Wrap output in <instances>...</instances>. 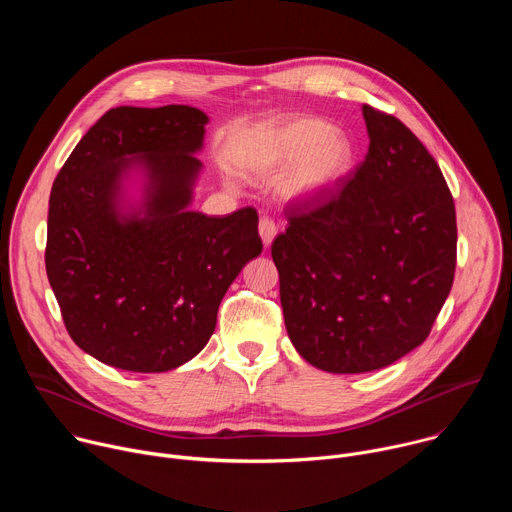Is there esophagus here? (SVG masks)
<instances>
[{
	"label": "esophagus",
	"instance_id": "1",
	"mask_svg": "<svg viewBox=\"0 0 512 512\" xmlns=\"http://www.w3.org/2000/svg\"><path fill=\"white\" fill-rule=\"evenodd\" d=\"M259 235H261L263 245L269 247L271 241H273L275 235H277V225H275L273 218H269V216H261V218H259Z\"/></svg>",
	"mask_w": 512,
	"mask_h": 512
}]
</instances>
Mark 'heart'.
<instances>
[{"label": "heart", "instance_id": "heart-1", "mask_svg": "<svg viewBox=\"0 0 512 512\" xmlns=\"http://www.w3.org/2000/svg\"><path fill=\"white\" fill-rule=\"evenodd\" d=\"M354 148L342 131L322 119H298L267 135L251 156L253 172L285 176V192L314 200L334 190L350 172Z\"/></svg>", "mask_w": 512, "mask_h": 512}]
</instances>
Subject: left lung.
<instances>
[{"label": "left lung", "mask_w": 512, "mask_h": 512, "mask_svg": "<svg viewBox=\"0 0 512 512\" xmlns=\"http://www.w3.org/2000/svg\"><path fill=\"white\" fill-rule=\"evenodd\" d=\"M369 152L328 194L287 208L271 245L291 344L314 367L356 375L423 344L456 271L446 178L397 117L362 105Z\"/></svg>", "instance_id": "1"}]
</instances>
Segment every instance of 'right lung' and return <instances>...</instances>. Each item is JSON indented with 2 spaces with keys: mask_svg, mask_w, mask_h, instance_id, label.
I'll return each instance as SVG.
<instances>
[{
  "mask_svg": "<svg viewBox=\"0 0 512 512\" xmlns=\"http://www.w3.org/2000/svg\"><path fill=\"white\" fill-rule=\"evenodd\" d=\"M208 117L188 105L109 109L60 168L48 208L46 273L75 344L109 367L166 373L210 340L243 265L263 251L259 214L190 210ZM146 174L125 215L120 182Z\"/></svg>",
  "mask_w": 512,
  "mask_h": 512,
  "instance_id": "1",
  "label": "right lung"
}]
</instances>
